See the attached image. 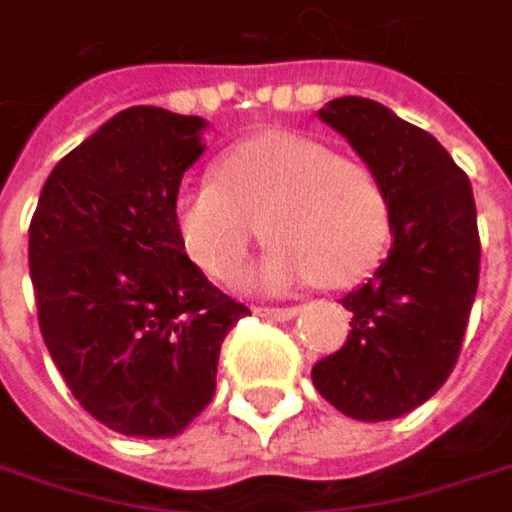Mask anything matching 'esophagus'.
<instances>
[{"mask_svg": "<svg viewBox=\"0 0 512 512\" xmlns=\"http://www.w3.org/2000/svg\"><path fill=\"white\" fill-rule=\"evenodd\" d=\"M257 317L284 323V320H293L296 317V308H257Z\"/></svg>", "mask_w": 512, "mask_h": 512, "instance_id": "34e87169", "label": "esophagus"}]
</instances>
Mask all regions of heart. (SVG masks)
Masks as SVG:
<instances>
[{
    "label": "heart",
    "instance_id": "1",
    "mask_svg": "<svg viewBox=\"0 0 512 512\" xmlns=\"http://www.w3.org/2000/svg\"><path fill=\"white\" fill-rule=\"evenodd\" d=\"M257 225L272 243L255 272L260 290L347 287L385 252L388 198L367 165L269 130L225 151L216 180L189 183L174 198L180 249L222 284L243 275Z\"/></svg>",
    "mask_w": 512,
    "mask_h": 512
}]
</instances>
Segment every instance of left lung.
Instances as JSON below:
<instances>
[{
  "label": "left lung",
  "mask_w": 512,
  "mask_h": 512,
  "mask_svg": "<svg viewBox=\"0 0 512 512\" xmlns=\"http://www.w3.org/2000/svg\"><path fill=\"white\" fill-rule=\"evenodd\" d=\"M317 115L382 183L394 243L373 278L341 299L353 332L311 379L338 412L391 421L430 400L460 356L480 275L474 195L451 154L388 106L338 97Z\"/></svg>",
  "instance_id": "left-lung-1"
}]
</instances>
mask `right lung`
<instances>
[{"label":"right lung","mask_w":512,"mask_h":512,"mask_svg":"<svg viewBox=\"0 0 512 512\" xmlns=\"http://www.w3.org/2000/svg\"><path fill=\"white\" fill-rule=\"evenodd\" d=\"M207 121L156 106L109 118L47 177L29 225L38 323L79 406L115 433L171 439L213 400L246 305L186 257L174 228Z\"/></svg>","instance_id":"add662e5"}]
</instances>
